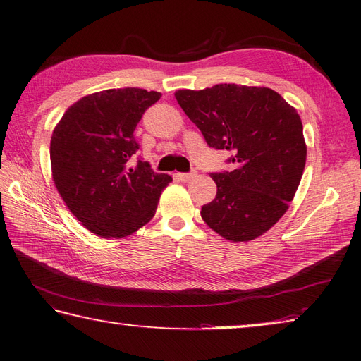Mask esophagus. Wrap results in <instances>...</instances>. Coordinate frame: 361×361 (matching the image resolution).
I'll return each mask as SVG.
<instances>
[{"mask_svg": "<svg viewBox=\"0 0 361 361\" xmlns=\"http://www.w3.org/2000/svg\"><path fill=\"white\" fill-rule=\"evenodd\" d=\"M195 176H196L195 172H178V174H176L177 180H178V181H183V183L192 180Z\"/></svg>", "mask_w": 361, "mask_h": 361, "instance_id": "obj_1", "label": "esophagus"}]
</instances>
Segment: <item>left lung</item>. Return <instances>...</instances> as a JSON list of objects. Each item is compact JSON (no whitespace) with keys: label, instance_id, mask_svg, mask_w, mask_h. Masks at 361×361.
<instances>
[{"label":"left lung","instance_id":"1","mask_svg":"<svg viewBox=\"0 0 361 361\" xmlns=\"http://www.w3.org/2000/svg\"><path fill=\"white\" fill-rule=\"evenodd\" d=\"M176 99L209 147L228 150L231 171L211 172L216 196L200 215L219 236L252 240L281 218L300 185L307 147L302 122L279 92L218 84Z\"/></svg>","mask_w":361,"mask_h":361}]
</instances>
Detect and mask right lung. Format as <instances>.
<instances>
[{"instance_id":"obj_1","label":"right lung","mask_w":361,"mask_h":361,"mask_svg":"<svg viewBox=\"0 0 361 361\" xmlns=\"http://www.w3.org/2000/svg\"><path fill=\"white\" fill-rule=\"evenodd\" d=\"M158 91L112 88L78 100L53 131V180L69 211L91 233L125 238L153 218L172 181L138 158L137 123L161 99Z\"/></svg>"}]
</instances>
